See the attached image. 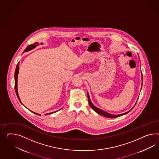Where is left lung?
Here are the masks:
<instances>
[{"label": "left lung", "instance_id": "1", "mask_svg": "<svg viewBox=\"0 0 159 159\" xmlns=\"http://www.w3.org/2000/svg\"><path fill=\"white\" fill-rule=\"evenodd\" d=\"M142 83H143V76H142V74L141 89L142 87ZM87 97H88V100H89V105H90V106L91 107V108L95 112H96V113H97L98 114L100 115H102V116H105V117H109V118H116V117H118L123 116V115H125V114L128 113L129 112H130V111L133 109L134 107H135V104L137 103V101H136V103L135 104V105L133 107H132V109H130L129 111L128 112H125V113L120 114V115H112V114H110V113H107V112L104 111L102 110V109H99L98 107H96L94 105L93 103H92V102L91 101L90 95H89V93H88V92H87ZM138 98H139V97H138Z\"/></svg>", "mask_w": 159, "mask_h": 159}]
</instances>
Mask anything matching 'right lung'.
Instances as JSON below:
<instances>
[{
	"instance_id": "add662e5",
	"label": "right lung",
	"mask_w": 159,
	"mask_h": 159,
	"mask_svg": "<svg viewBox=\"0 0 159 159\" xmlns=\"http://www.w3.org/2000/svg\"><path fill=\"white\" fill-rule=\"evenodd\" d=\"M41 44H43V43H41ZM39 45V43H37V42L34 43V44H32L29 45V46H28V47H26L25 49L24 52H29V51H30V50H32V49H34V48H36V47H37V46H38ZM18 72H19V62L18 63L17 65V66H16V70H15V73H14V80H15V86H14V87H15V90H16V94H17V96L18 98V99H19V101H20V102L22 103V105H23L22 103L21 102V100H20V97H19V95H18V94L17 78L18 74ZM29 110H30V109H29ZM60 110H58V111H60ZM30 112H33L34 113H35L36 115H39V116H40V115H41L40 114H39V113H35V112H32V111H31L30 110ZM57 111L51 112V113H47V114H46V115L52 114V113H54L57 112Z\"/></svg>"
}]
</instances>
